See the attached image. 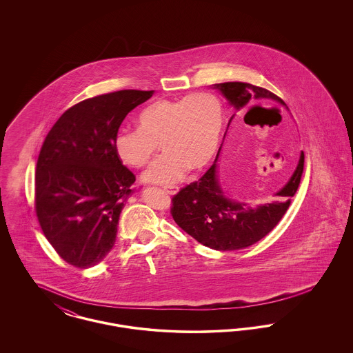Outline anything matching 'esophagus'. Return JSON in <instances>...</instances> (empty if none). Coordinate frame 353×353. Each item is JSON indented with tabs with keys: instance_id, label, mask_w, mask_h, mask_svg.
Wrapping results in <instances>:
<instances>
[{
	"instance_id": "1",
	"label": "esophagus",
	"mask_w": 353,
	"mask_h": 353,
	"mask_svg": "<svg viewBox=\"0 0 353 353\" xmlns=\"http://www.w3.org/2000/svg\"><path fill=\"white\" fill-rule=\"evenodd\" d=\"M164 190L168 193V194H176L179 188L177 186H164Z\"/></svg>"
}]
</instances>
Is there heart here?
<instances>
[{
    "label": "heart",
    "instance_id": "heart-1",
    "mask_svg": "<svg viewBox=\"0 0 353 353\" xmlns=\"http://www.w3.org/2000/svg\"><path fill=\"white\" fill-rule=\"evenodd\" d=\"M139 128H120L114 136L119 159L134 168L145 165L157 148L163 153L144 172L147 183L169 185L180 181L188 169H202L219 148L223 111L209 91L180 99H160L144 107Z\"/></svg>",
    "mask_w": 353,
    "mask_h": 353
}]
</instances>
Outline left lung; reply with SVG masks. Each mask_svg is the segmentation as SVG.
I'll return each instance as SVG.
<instances>
[{
  "label": "left lung",
  "instance_id": "8db88e82",
  "mask_svg": "<svg viewBox=\"0 0 353 353\" xmlns=\"http://www.w3.org/2000/svg\"><path fill=\"white\" fill-rule=\"evenodd\" d=\"M214 88H219L236 110L254 99H272L285 104L269 90L254 84L225 82L214 84ZM217 160L219 154L200 180L181 188L172 197L170 214L185 233L210 249H245L269 234L285 216L301 183L304 153H301L299 164L288 183L275 194L278 199L256 208L225 197L217 179Z\"/></svg>",
  "mask_w": 353,
  "mask_h": 353
}]
</instances>
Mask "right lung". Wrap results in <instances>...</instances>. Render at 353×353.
<instances>
[{"mask_svg":"<svg viewBox=\"0 0 353 353\" xmlns=\"http://www.w3.org/2000/svg\"><path fill=\"white\" fill-rule=\"evenodd\" d=\"M153 91L121 90L70 107L46 136L35 170V213L54 250L78 269L111 252L134 173L114 150L130 111Z\"/></svg>","mask_w":353,"mask_h":353,"instance_id":"1","label":"right lung"}]
</instances>
